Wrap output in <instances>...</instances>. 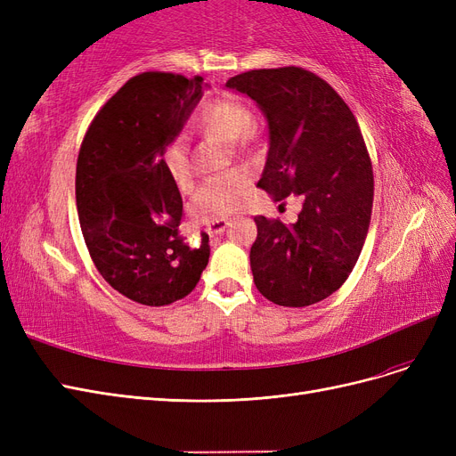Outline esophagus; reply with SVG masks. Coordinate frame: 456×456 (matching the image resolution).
Listing matches in <instances>:
<instances>
[{
	"mask_svg": "<svg viewBox=\"0 0 456 456\" xmlns=\"http://www.w3.org/2000/svg\"><path fill=\"white\" fill-rule=\"evenodd\" d=\"M230 226V223L226 218H220V220H215V223H211V224H207V233H209V236H218V233H223L226 228Z\"/></svg>",
	"mask_w": 456,
	"mask_h": 456,
	"instance_id": "1",
	"label": "esophagus"
}]
</instances>
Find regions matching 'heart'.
I'll use <instances>...</instances> for the list:
<instances>
[{
	"label": "heart",
	"mask_w": 456,
	"mask_h": 456,
	"mask_svg": "<svg viewBox=\"0 0 456 456\" xmlns=\"http://www.w3.org/2000/svg\"><path fill=\"white\" fill-rule=\"evenodd\" d=\"M253 110L236 96H223L215 99L196 118V126L215 136L224 144H236L253 127ZM165 169H167L173 183L178 188H186L191 183L190 163H188V141L184 134H176L169 141L163 154ZM249 178L243 171H232L223 176H215L207 181L190 201V215L198 223H211L233 211L238 205L241 191L245 190Z\"/></svg>",
	"instance_id": "obj_1"
}]
</instances>
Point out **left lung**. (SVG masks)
<instances>
[{"label": "left lung", "instance_id": "8db88e82", "mask_svg": "<svg viewBox=\"0 0 456 456\" xmlns=\"http://www.w3.org/2000/svg\"><path fill=\"white\" fill-rule=\"evenodd\" d=\"M226 87L249 96L268 123L256 186L275 201L302 200L295 224L255 218V285L273 305H315L348 280L367 238L375 184L360 126L327 81L297 66L245 72Z\"/></svg>", "mask_w": 456, "mask_h": 456}]
</instances>
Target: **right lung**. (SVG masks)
Listing matches in <instances>:
<instances>
[{
	"label": "right lung",
	"instance_id": "obj_1",
	"mask_svg": "<svg viewBox=\"0 0 456 456\" xmlns=\"http://www.w3.org/2000/svg\"><path fill=\"white\" fill-rule=\"evenodd\" d=\"M209 87L203 77L144 72L94 116L79 150L76 203L96 270L144 306L184 298L209 262V238L178 236L183 198L163 154Z\"/></svg>",
	"mask_w": 456,
	"mask_h": 456
}]
</instances>
